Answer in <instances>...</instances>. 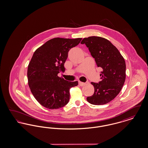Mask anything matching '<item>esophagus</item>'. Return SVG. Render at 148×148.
I'll use <instances>...</instances> for the list:
<instances>
[{"label": "esophagus", "mask_w": 148, "mask_h": 148, "mask_svg": "<svg viewBox=\"0 0 148 148\" xmlns=\"http://www.w3.org/2000/svg\"><path fill=\"white\" fill-rule=\"evenodd\" d=\"M85 84V83H83V82H79V85H80V86H84V85Z\"/></svg>", "instance_id": "1"}]
</instances>
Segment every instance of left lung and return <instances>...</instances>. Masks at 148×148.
Masks as SVG:
<instances>
[{"label":"left lung","mask_w":148,"mask_h":148,"mask_svg":"<svg viewBox=\"0 0 148 148\" xmlns=\"http://www.w3.org/2000/svg\"><path fill=\"white\" fill-rule=\"evenodd\" d=\"M81 44H85L98 67L103 71L99 83L92 82L94 94L87 97V101L93 105H103L109 103L119 93L126 77V64L119 51L112 42L104 38L92 36L85 38Z\"/></svg>","instance_id":"8db88e82"}]
</instances>
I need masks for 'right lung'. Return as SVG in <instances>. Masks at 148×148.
<instances>
[{
  "label": "right lung",
  "instance_id": "add662e5",
  "mask_svg": "<svg viewBox=\"0 0 148 148\" xmlns=\"http://www.w3.org/2000/svg\"><path fill=\"white\" fill-rule=\"evenodd\" d=\"M82 39L55 38L34 53L28 67V85L35 99L43 106L56 109L68 103L70 89L78 82L66 81L58 74L65 71L68 51Z\"/></svg>",
  "mask_w": 148,
  "mask_h": 148
}]
</instances>
